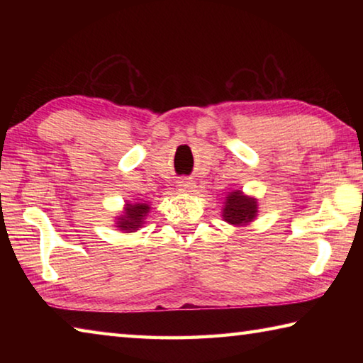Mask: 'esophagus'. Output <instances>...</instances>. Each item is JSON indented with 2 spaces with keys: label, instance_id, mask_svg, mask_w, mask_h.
I'll use <instances>...</instances> for the list:
<instances>
[{
  "label": "esophagus",
  "instance_id": "esophagus-1",
  "mask_svg": "<svg viewBox=\"0 0 363 363\" xmlns=\"http://www.w3.org/2000/svg\"><path fill=\"white\" fill-rule=\"evenodd\" d=\"M177 187H179L181 192H195V182L187 179V177H182V179L177 181Z\"/></svg>",
  "mask_w": 363,
  "mask_h": 363
}]
</instances>
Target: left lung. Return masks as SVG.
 Instances as JSON below:
<instances>
[{
	"mask_svg": "<svg viewBox=\"0 0 363 363\" xmlns=\"http://www.w3.org/2000/svg\"><path fill=\"white\" fill-rule=\"evenodd\" d=\"M257 200L235 190L225 196L223 208V219L232 225H247L256 218Z\"/></svg>",
	"mask_w": 363,
	"mask_h": 363,
	"instance_id": "8db88e82",
	"label": "left lung"
}]
</instances>
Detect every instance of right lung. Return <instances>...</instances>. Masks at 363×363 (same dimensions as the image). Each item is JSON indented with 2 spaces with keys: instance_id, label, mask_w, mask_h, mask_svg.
Here are the masks:
<instances>
[{
  "instance_id": "1",
  "label": "right lung",
  "mask_w": 363,
  "mask_h": 363,
  "mask_svg": "<svg viewBox=\"0 0 363 363\" xmlns=\"http://www.w3.org/2000/svg\"><path fill=\"white\" fill-rule=\"evenodd\" d=\"M150 211V206L147 203H126L125 211L116 219V227L125 232H134L139 227H143L147 213Z\"/></svg>"
}]
</instances>
